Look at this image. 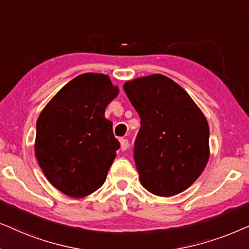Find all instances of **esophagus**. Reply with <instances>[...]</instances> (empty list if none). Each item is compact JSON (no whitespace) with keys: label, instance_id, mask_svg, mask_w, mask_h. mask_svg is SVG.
I'll use <instances>...</instances> for the list:
<instances>
[{"label":"esophagus","instance_id":"esophagus-1","mask_svg":"<svg viewBox=\"0 0 249 249\" xmlns=\"http://www.w3.org/2000/svg\"><path fill=\"white\" fill-rule=\"evenodd\" d=\"M128 140L127 139H121V148L122 150H126V149L128 148Z\"/></svg>","mask_w":249,"mask_h":249}]
</instances>
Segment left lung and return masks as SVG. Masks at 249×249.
<instances>
[{"label":"left lung","mask_w":249,"mask_h":249,"mask_svg":"<svg viewBox=\"0 0 249 249\" xmlns=\"http://www.w3.org/2000/svg\"><path fill=\"white\" fill-rule=\"evenodd\" d=\"M124 91L141 119L134 160L142 185L161 197L184 191L199 178L210 157L204 114L164 75L126 82Z\"/></svg>","instance_id":"8db88e82"}]
</instances>
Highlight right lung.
<instances>
[{
    "instance_id": "right-lung-1",
    "label": "right lung",
    "mask_w": 249,
    "mask_h": 249,
    "mask_svg": "<svg viewBox=\"0 0 249 249\" xmlns=\"http://www.w3.org/2000/svg\"><path fill=\"white\" fill-rule=\"evenodd\" d=\"M117 94L107 75L86 72L66 84L39 114L36 158L62 194L82 198L105 183L121 147L105 117Z\"/></svg>"
}]
</instances>
